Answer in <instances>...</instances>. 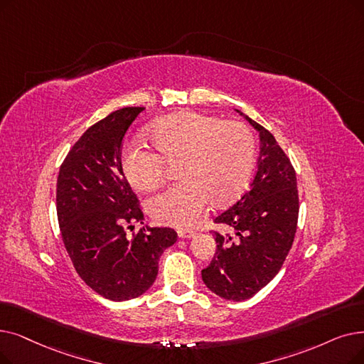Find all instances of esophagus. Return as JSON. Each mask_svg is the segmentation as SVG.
I'll list each match as a JSON object with an SVG mask.
<instances>
[{"label":"esophagus","instance_id":"esophagus-1","mask_svg":"<svg viewBox=\"0 0 364 364\" xmlns=\"http://www.w3.org/2000/svg\"><path fill=\"white\" fill-rule=\"evenodd\" d=\"M196 235L195 230H178V238L181 240H191Z\"/></svg>","mask_w":364,"mask_h":364}]
</instances>
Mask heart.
<instances>
[{
    "label": "heart",
    "instance_id": "obj_1",
    "mask_svg": "<svg viewBox=\"0 0 364 364\" xmlns=\"http://www.w3.org/2000/svg\"><path fill=\"white\" fill-rule=\"evenodd\" d=\"M153 149L134 139L122 154V172L141 192L159 184L165 164L177 162L181 178L149 200V213L162 225L196 226L210 205L225 207L248 184L256 159V138L247 124L195 112L156 120L149 129Z\"/></svg>",
    "mask_w": 364,
    "mask_h": 364
}]
</instances>
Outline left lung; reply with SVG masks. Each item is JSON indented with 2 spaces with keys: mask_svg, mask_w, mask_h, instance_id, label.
Listing matches in <instances>:
<instances>
[{
  "mask_svg": "<svg viewBox=\"0 0 364 364\" xmlns=\"http://www.w3.org/2000/svg\"><path fill=\"white\" fill-rule=\"evenodd\" d=\"M259 132L260 156L250 191L233 207L215 217V223L235 235L213 232L217 244L202 279L213 293L241 302L259 293L279 272L291 248L299 196L296 172L274 135L236 109Z\"/></svg>",
  "mask_w": 364,
  "mask_h": 364,
  "instance_id": "left-lung-1",
  "label": "left lung"
}]
</instances>
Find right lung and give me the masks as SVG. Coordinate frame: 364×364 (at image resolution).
<instances>
[{
    "instance_id": "obj_1",
    "label": "right lung",
    "mask_w": 364,
    "mask_h": 364,
    "mask_svg": "<svg viewBox=\"0 0 364 364\" xmlns=\"http://www.w3.org/2000/svg\"><path fill=\"white\" fill-rule=\"evenodd\" d=\"M143 109L120 108L92 124L67 154L56 184L60 235L75 271L114 302L146 293L164 251L177 241L169 228H141L132 240L124 232L144 220L120 166L123 136Z\"/></svg>"
}]
</instances>
